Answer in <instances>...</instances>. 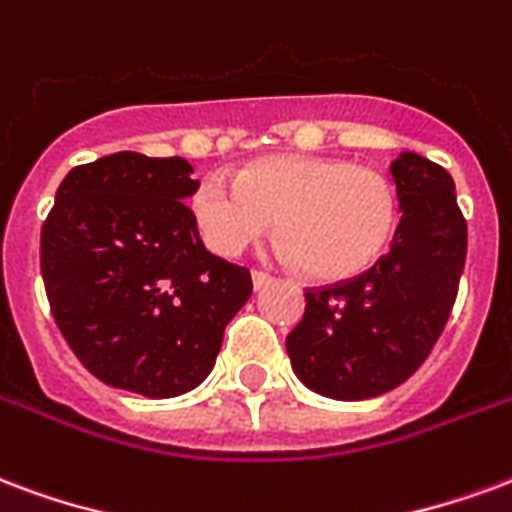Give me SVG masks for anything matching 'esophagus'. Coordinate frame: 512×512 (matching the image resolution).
I'll use <instances>...</instances> for the list:
<instances>
[{
  "label": "esophagus",
  "mask_w": 512,
  "mask_h": 512,
  "mask_svg": "<svg viewBox=\"0 0 512 512\" xmlns=\"http://www.w3.org/2000/svg\"><path fill=\"white\" fill-rule=\"evenodd\" d=\"M251 278H253V286H256V289H261L264 283H270V281H272L270 272H264V270H253V272H251Z\"/></svg>",
  "instance_id": "esophagus-1"
}]
</instances>
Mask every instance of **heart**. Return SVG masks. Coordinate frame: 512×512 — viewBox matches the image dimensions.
<instances>
[{
	"mask_svg": "<svg viewBox=\"0 0 512 512\" xmlns=\"http://www.w3.org/2000/svg\"><path fill=\"white\" fill-rule=\"evenodd\" d=\"M193 218L212 251L237 256L278 220L286 253L311 278L346 281L382 259L401 220V199L384 171L322 155H270L231 182L201 179Z\"/></svg>",
	"mask_w": 512,
	"mask_h": 512,
	"instance_id": "b5f03b06",
	"label": "heart"
}]
</instances>
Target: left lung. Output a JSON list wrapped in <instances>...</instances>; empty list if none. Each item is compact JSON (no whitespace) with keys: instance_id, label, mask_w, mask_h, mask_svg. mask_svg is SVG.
Masks as SVG:
<instances>
[{"instance_id":"obj_1","label":"left lung","mask_w":512,"mask_h":512,"mask_svg":"<svg viewBox=\"0 0 512 512\" xmlns=\"http://www.w3.org/2000/svg\"><path fill=\"white\" fill-rule=\"evenodd\" d=\"M404 218L371 270L305 289L286 335L294 374L338 401L374 398L428 360L445 330L466 261V220L453 177L417 152L393 160Z\"/></svg>"}]
</instances>
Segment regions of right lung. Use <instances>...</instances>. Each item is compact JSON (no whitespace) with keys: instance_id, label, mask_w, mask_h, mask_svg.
Returning <instances> with one entry per match:
<instances>
[{"instance_id":"right-lung-1","label":"right lung","mask_w":512,"mask_h":512,"mask_svg":"<svg viewBox=\"0 0 512 512\" xmlns=\"http://www.w3.org/2000/svg\"><path fill=\"white\" fill-rule=\"evenodd\" d=\"M185 158L117 152L67 171L40 231L59 333L117 390L174 398L207 379L253 292L248 267L204 248Z\"/></svg>"}]
</instances>
